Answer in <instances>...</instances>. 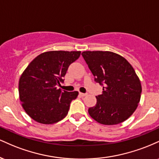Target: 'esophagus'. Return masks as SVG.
I'll return each instance as SVG.
<instances>
[{
    "mask_svg": "<svg viewBox=\"0 0 159 159\" xmlns=\"http://www.w3.org/2000/svg\"><path fill=\"white\" fill-rule=\"evenodd\" d=\"M79 94L81 95V96H87L88 93H79Z\"/></svg>",
    "mask_w": 159,
    "mask_h": 159,
    "instance_id": "esophagus-1",
    "label": "esophagus"
}]
</instances>
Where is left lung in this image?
Wrapping results in <instances>:
<instances>
[{
	"mask_svg": "<svg viewBox=\"0 0 159 159\" xmlns=\"http://www.w3.org/2000/svg\"><path fill=\"white\" fill-rule=\"evenodd\" d=\"M94 75L103 87L96 96L97 102L88 109L91 117L103 125L125 121L136 110L141 96V84L132 65L111 52H84L81 54Z\"/></svg>",
	"mask_w": 159,
	"mask_h": 159,
	"instance_id": "left-lung-1",
	"label": "left lung"
}]
</instances>
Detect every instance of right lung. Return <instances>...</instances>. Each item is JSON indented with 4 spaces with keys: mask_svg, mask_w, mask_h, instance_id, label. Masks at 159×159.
<instances>
[{
    "mask_svg": "<svg viewBox=\"0 0 159 159\" xmlns=\"http://www.w3.org/2000/svg\"><path fill=\"white\" fill-rule=\"evenodd\" d=\"M80 54L81 52H45L27 66L19 79V93L23 108L33 120L53 124L66 116L78 92H67L57 87L64 82L69 65Z\"/></svg>",
    "mask_w": 159,
    "mask_h": 159,
    "instance_id": "1",
    "label": "right lung"
}]
</instances>
